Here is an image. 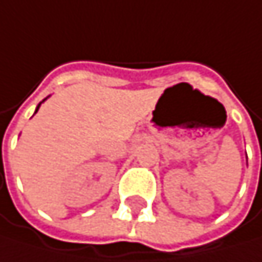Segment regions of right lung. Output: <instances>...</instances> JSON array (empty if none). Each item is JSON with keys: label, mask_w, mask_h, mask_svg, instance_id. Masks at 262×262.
<instances>
[{"label": "right lung", "mask_w": 262, "mask_h": 262, "mask_svg": "<svg viewBox=\"0 0 262 262\" xmlns=\"http://www.w3.org/2000/svg\"><path fill=\"white\" fill-rule=\"evenodd\" d=\"M39 106H40V105H39ZM39 106H37V110H39ZM37 110H36V112H37Z\"/></svg>", "instance_id": "obj_1"}]
</instances>
